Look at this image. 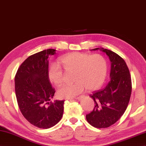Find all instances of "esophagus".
<instances>
[{
    "label": "esophagus",
    "instance_id": "obj_1",
    "mask_svg": "<svg viewBox=\"0 0 146 146\" xmlns=\"http://www.w3.org/2000/svg\"><path fill=\"white\" fill-rule=\"evenodd\" d=\"M81 98H82V96H78V97H77V98H75V100H81ZM70 101H71L72 100L70 99V100H69Z\"/></svg>",
    "mask_w": 146,
    "mask_h": 146
}]
</instances>
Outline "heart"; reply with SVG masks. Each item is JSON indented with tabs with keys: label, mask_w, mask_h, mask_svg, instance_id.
<instances>
[{
	"label": "heart",
	"mask_w": 146,
	"mask_h": 146,
	"mask_svg": "<svg viewBox=\"0 0 146 146\" xmlns=\"http://www.w3.org/2000/svg\"><path fill=\"white\" fill-rule=\"evenodd\" d=\"M60 64L67 72H74L72 84H66L58 91L60 98L71 99L84 92L99 88L105 81L108 72L107 61L100 54L73 52L62 56ZM61 66L53 63L49 67L48 76L50 82L57 86L64 80V72Z\"/></svg>",
	"instance_id": "b5f03b06"
}]
</instances>
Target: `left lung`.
<instances>
[{
	"instance_id": "1",
	"label": "left lung",
	"mask_w": 146,
	"mask_h": 146,
	"mask_svg": "<svg viewBox=\"0 0 146 146\" xmlns=\"http://www.w3.org/2000/svg\"><path fill=\"white\" fill-rule=\"evenodd\" d=\"M100 50L106 53L111 62V80L104 88L90 94L94 100V107L86 119L93 127L105 128L123 115L130 99L132 85L129 70L123 59L111 50L103 48Z\"/></svg>"
}]
</instances>
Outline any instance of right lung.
<instances>
[{"instance_id":"add662e5","label":"right lung","mask_w":146,"mask_h":146,"mask_svg":"<svg viewBox=\"0 0 146 146\" xmlns=\"http://www.w3.org/2000/svg\"><path fill=\"white\" fill-rule=\"evenodd\" d=\"M54 49H47L27 58L19 67L15 77L18 107L31 124L40 128L53 127L60 121L64 111L62 101H50L55 89L48 76V57Z\"/></svg>"}]
</instances>
